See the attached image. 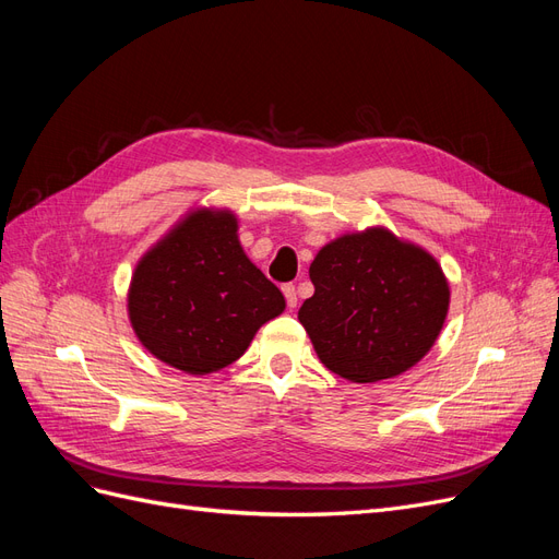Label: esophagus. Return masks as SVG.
<instances>
[{"label": "esophagus", "mask_w": 559, "mask_h": 559, "mask_svg": "<svg viewBox=\"0 0 559 559\" xmlns=\"http://www.w3.org/2000/svg\"><path fill=\"white\" fill-rule=\"evenodd\" d=\"M282 294H284V298H286V306L296 308V302H298L296 286H294V284H284V286H282Z\"/></svg>", "instance_id": "1"}]
</instances>
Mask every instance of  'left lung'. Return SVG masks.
Segmentation results:
<instances>
[{
    "label": "left lung",
    "mask_w": 559,
    "mask_h": 559,
    "mask_svg": "<svg viewBox=\"0 0 559 559\" xmlns=\"http://www.w3.org/2000/svg\"><path fill=\"white\" fill-rule=\"evenodd\" d=\"M314 296L298 310L317 357L335 376L378 382L415 366L450 306L441 265L384 228L343 235L310 265Z\"/></svg>",
    "instance_id": "left-lung-1"
}]
</instances>
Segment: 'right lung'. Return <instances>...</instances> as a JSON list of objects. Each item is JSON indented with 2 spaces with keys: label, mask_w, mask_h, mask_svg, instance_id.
I'll use <instances>...</instances> for the list:
<instances>
[{
  "label": "right lung",
  "mask_w": 559,
  "mask_h": 559,
  "mask_svg": "<svg viewBox=\"0 0 559 559\" xmlns=\"http://www.w3.org/2000/svg\"><path fill=\"white\" fill-rule=\"evenodd\" d=\"M284 310V296L238 242L228 212L200 210L140 261L128 294L142 345L191 376L240 359L253 333Z\"/></svg>",
  "instance_id": "right-lung-1"
}]
</instances>
